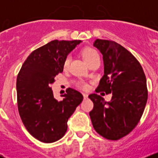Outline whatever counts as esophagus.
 Segmentation results:
<instances>
[{
	"instance_id": "1",
	"label": "esophagus",
	"mask_w": 158,
	"mask_h": 158,
	"mask_svg": "<svg viewBox=\"0 0 158 158\" xmlns=\"http://www.w3.org/2000/svg\"><path fill=\"white\" fill-rule=\"evenodd\" d=\"M83 97H84V99H87L88 97V94L86 93H83Z\"/></svg>"
}]
</instances>
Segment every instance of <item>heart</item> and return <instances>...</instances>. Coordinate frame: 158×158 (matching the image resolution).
<instances>
[{"label":"heart","mask_w":158,"mask_h":158,"mask_svg":"<svg viewBox=\"0 0 158 158\" xmlns=\"http://www.w3.org/2000/svg\"><path fill=\"white\" fill-rule=\"evenodd\" d=\"M81 56H82V58L83 59H84V61L87 63V64H88L90 61H91L93 59H95V58L98 57V56H99V54H98V52L96 51L95 50H94V49L85 48L82 50V52H81ZM70 61V59L68 56V57H67L66 59H65V60L64 61V68H67L69 66ZM82 88H88V85L85 84L82 85Z\"/></svg>","instance_id":"1"}]
</instances>
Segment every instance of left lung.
I'll return each instance as SVG.
<instances>
[{
    "mask_svg": "<svg viewBox=\"0 0 158 158\" xmlns=\"http://www.w3.org/2000/svg\"><path fill=\"white\" fill-rule=\"evenodd\" d=\"M94 46L103 56L104 75L98 90L112 93L110 102L92 94L90 117L94 129L105 138L117 140L129 134L142 117L148 99L146 79L137 59L118 43L96 39Z\"/></svg>",
    "mask_w": 158,
    "mask_h": 158,
    "instance_id": "left-lung-1",
    "label": "left lung"
}]
</instances>
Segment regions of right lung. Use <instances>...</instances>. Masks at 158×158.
Returning a JSON list of instances; mask_svg holds the SVG:
<instances>
[{"label":"right lung","instance_id":"add662e5","mask_svg":"<svg viewBox=\"0 0 158 158\" xmlns=\"http://www.w3.org/2000/svg\"><path fill=\"white\" fill-rule=\"evenodd\" d=\"M81 40H53L36 49L27 57L17 77L18 108L27 131L43 143L61 139L68 120L83 100L80 92L68 88L61 101L54 98L50 85L61 73L68 54Z\"/></svg>","mask_w":158,"mask_h":158}]
</instances>
